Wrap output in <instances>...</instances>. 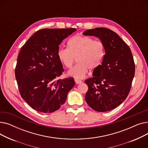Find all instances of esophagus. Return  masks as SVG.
Segmentation results:
<instances>
[{"label":"esophagus","mask_w":148,"mask_h":148,"mask_svg":"<svg viewBox=\"0 0 148 148\" xmlns=\"http://www.w3.org/2000/svg\"><path fill=\"white\" fill-rule=\"evenodd\" d=\"M74 81H75V82L76 83V84H80L81 83H82V81H81L80 80L77 79H74Z\"/></svg>","instance_id":"34e87169"}]
</instances>
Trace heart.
Listing matches in <instances>:
<instances>
[{
    "instance_id": "1",
    "label": "heart",
    "mask_w": 148,
    "mask_h": 148,
    "mask_svg": "<svg viewBox=\"0 0 148 148\" xmlns=\"http://www.w3.org/2000/svg\"><path fill=\"white\" fill-rule=\"evenodd\" d=\"M105 54L102 41H95L90 36L75 35L68 41L67 49H59L58 58L68 69L73 67L76 59L78 64L68 74L80 79L86 75L88 69L94 70L101 65Z\"/></svg>"
}]
</instances>
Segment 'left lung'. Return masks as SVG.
Instances as JSON below:
<instances>
[{
	"label": "left lung",
	"instance_id": "left-lung-1",
	"mask_svg": "<svg viewBox=\"0 0 148 148\" xmlns=\"http://www.w3.org/2000/svg\"><path fill=\"white\" fill-rule=\"evenodd\" d=\"M83 34L98 38L106 52L101 65L85 81L88 86L85 100L95 111H110L122 104L129 94L135 74L133 55L119 35L107 28L88 29Z\"/></svg>",
	"mask_w": 148,
	"mask_h": 148
}]
</instances>
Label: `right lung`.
Wrapping results in <instances>:
<instances>
[{
  "instance_id": "right-lung-1",
  "label": "right lung",
  "mask_w": 148,
  "mask_h": 148,
  "mask_svg": "<svg viewBox=\"0 0 148 148\" xmlns=\"http://www.w3.org/2000/svg\"><path fill=\"white\" fill-rule=\"evenodd\" d=\"M75 28L37 31L19 52L15 78L21 97L34 110L52 113L59 109L75 84L73 78L57 80L64 71L58 58L59 45Z\"/></svg>"
}]
</instances>
